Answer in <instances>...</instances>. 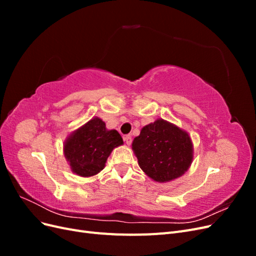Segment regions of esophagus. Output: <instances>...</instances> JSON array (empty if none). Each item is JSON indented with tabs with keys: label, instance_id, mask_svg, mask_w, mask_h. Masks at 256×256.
I'll use <instances>...</instances> for the list:
<instances>
[{
	"label": "esophagus",
	"instance_id": "34e87169",
	"mask_svg": "<svg viewBox=\"0 0 256 256\" xmlns=\"http://www.w3.org/2000/svg\"><path fill=\"white\" fill-rule=\"evenodd\" d=\"M124 141L126 142V144H127V145H130V144H131V142H132V138H131V136H130V134H127V136H124Z\"/></svg>",
	"mask_w": 256,
	"mask_h": 256
}]
</instances>
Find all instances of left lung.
<instances>
[{
  "label": "left lung",
  "mask_w": 256,
  "mask_h": 256,
  "mask_svg": "<svg viewBox=\"0 0 256 256\" xmlns=\"http://www.w3.org/2000/svg\"><path fill=\"white\" fill-rule=\"evenodd\" d=\"M132 150L145 174L159 182L182 176L192 162L188 134L164 120L143 127Z\"/></svg>",
  "instance_id": "1"
}]
</instances>
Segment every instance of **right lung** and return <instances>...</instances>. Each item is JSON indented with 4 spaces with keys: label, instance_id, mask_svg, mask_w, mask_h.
<instances>
[{
    "label": "right lung",
    "instance_id": "obj_1",
    "mask_svg": "<svg viewBox=\"0 0 256 256\" xmlns=\"http://www.w3.org/2000/svg\"><path fill=\"white\" fill-rule=\"evenodd\" d=\"M122 143L118 131L108 130L106 124L95 118L68 138L64 154L76 174L88 177L102 171L114 147Z\"/></svg>",
    "mask_w": 256,
    "mask_h": 256
}]
</instances>
